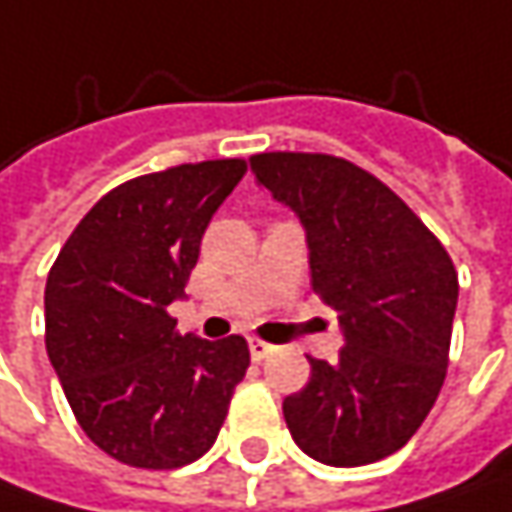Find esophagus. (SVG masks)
Returning <instances> with one entry per match:
<instances>
[{"label":"esophagus","instance_id":"esophagus-1","mask_svg":"<svg viewBox=\"0 0 512 512\" xmlns=\"http://www.w3.org/2000/svg\"><path fill=\"white\" fill-rule=\"evenodd\" d=\"M271 352H274V344L259 341V338H250V358H253V361H262V358H268Z\"/></svg>","mask_w":512,"mask_h":512}]
</instances>
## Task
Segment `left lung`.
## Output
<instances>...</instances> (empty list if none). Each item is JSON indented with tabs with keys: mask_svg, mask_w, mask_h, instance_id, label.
I'll use <instances>...</instances> for the list:
<instances>
[{
	"mask_svg": "<svg viewBox=\"0 0 512 512\" xmlns=\"http://www.w3.org/2000/svg\"><path fill=\"white\" fill-rule=\"evenodd\" d=\"M256 180L291 206L309 238L311 288L338 314V361L309 358L285 396L294 443L329 466L399 452L446 382L457 271L452 256L390 186L332 154H253Z\"/></svg>",
	"mask_w": 512,
	"mask_h": 512,
	"instance_id": "8db88e82",
	"label": "left lung"
}]
</instances>
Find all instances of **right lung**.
<instances>
[{
  "mask_svg": "<svg viewBox=\"0 0 512 512\" xmlns=\"http://www.w3.org/2000/svg\"><path fill=\"white\" fill-rule=\"evenodd\" d=\"M247 163L203 160L110 189L60 247L46 279V352L78 425L136 469H177L209 452L250 367L241 335H177L215 209Z\"/></svg>",
  "mask_w": 512,
  "mask_h": 512,
  "instance_id": "1",
  "label": "right lung"
}]
</instances>
